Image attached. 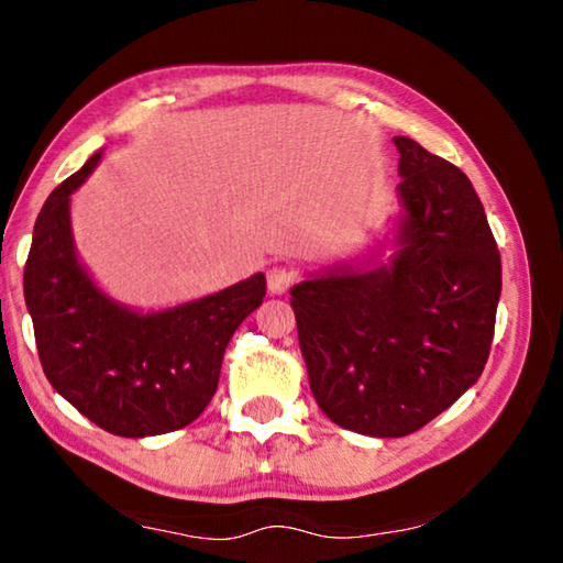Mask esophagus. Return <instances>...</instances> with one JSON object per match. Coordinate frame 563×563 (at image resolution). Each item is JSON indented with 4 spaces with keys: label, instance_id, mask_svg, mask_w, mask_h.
<instances>
[{
    "label": "esophagus",
    "instance_id": "obj_1",
    "mask_svg": "<svg viewBox=\"0 0 563 563\" xmlns=\"http://www.w3.org/2000/svg\"><path fill=\"white\" fill-rule=\"evenodd\" d=\"M298 280V273L290 265H273L268 271V290L273 295H283L292 288V283Z\"/></svg>",
    "mask_w": 563,
    "mask_h": 563
}]
</instances>
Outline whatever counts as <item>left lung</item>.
Masks as SVG:
<instances>
[{"instance_id": "1", "label": "left lung", "mask_w": 563, "mask_h": 563, "mask_svg": "<svg viewBox=\"0 0 563 563\" xmlns=\"http://www.w3.org/2000/svg\"><path fill=\"white\" fill-rule=\"evenodd\" d=\"M405 218L389 265L290 290L310 389L332 422L369 437L422 430L487 365L501 258L472 180L397 136Z\"/></svg>"}]
</instances>
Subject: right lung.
<instances>
[{"mask_svg": "<svg viewBox=\"0 0 563 563\" xmlns=\"http://www.w3.org/2000/svg\"><path fill=\"white\" fill-rule=\"evenodd\" d=\"M99 158L101 151L46 198L24 265V300L56 393L111 434H166L211 402L228 340L263 302L265 275L151 316L111 302L76 261L69 228V196Z\"/></svg>", "mask_w": 563, "mask_h": 563, "instance_id": "1", "label": "right lung"}]
</instances>
